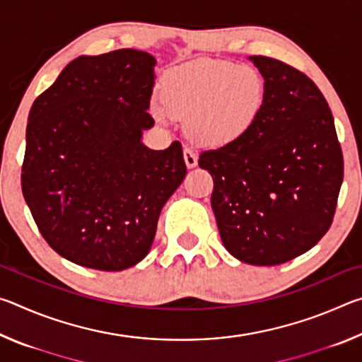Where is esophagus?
<instances>
[{"instance_id": "1", "label": "esophagus", "mask_w": 362, "mask_h": 362, "mask_svg": "<svg viewBox=\"0 0 362 362\" xmlns=\"http://www.w3.org/2000/svg\"><path fill=\"white\" fill-rule=\"evenodd\" d=\"M183 159H185V164L188 169H193L196 164H198V156L192 148H185L183 150Z\"/></svg>"}]
</instances>
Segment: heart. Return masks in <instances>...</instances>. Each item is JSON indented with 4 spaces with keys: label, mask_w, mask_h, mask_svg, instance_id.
Returning <instances> with one entry per match:
<instances>
[{
    "label": "heart",
    "mask_w": 362,
    "mask_h": 362,
    "mask_svg": "<svg viewBox=\"0 0 362 362\" xmlns=\"http://www.w3.org/2000/svg\"><path fill=\"white\" fill-rule=\"evenodd\" d=\"M161 97L151 103L156 119L187 121L196 142L217 148L252 131L265 107L267 84L254 66L199 59L164 73Z\"/></svg>",
    "instance_id": "b5f03b06"
}]
</instances>
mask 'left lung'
Instances as JSON below:
<instances>
[{"label": "left lung", "mask_w": 362, "mask_h": 362, "mask_svg": "<svg viewBox=\"0 0 362 362\" xmlns=\"http://www.w3.org/2000/svg\"><path fill=\"white\" fill-rule=\"evenodd\" d=\"M265 79V107L240 142L203 151L199 168L225 249L249 265H279L326 235L343 180L334 116L317 86L281 60L247 57Z\"/></svg>", "instance_id": "obj_1"}]
</instances>
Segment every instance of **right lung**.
I'll return each instance as SVG.
<instances>
[{
  "label": "right lung",
  "instance_id": "right-lung-1",
  "mask_svg": "<svg viewBox=\"0 0 362 362\" xmlns=\"http://www.w3.org/2000/svg\"><path fill=\"white\" fill-rule=\"evenodd\" d=\"M156 59L137 49L79 56L28 113L22 192L41 235L76 265L144 260L163 206L187 175L180 142L151 150Z\"/></svg>",
  "mask_w": 362,
  "mask_h": 362
}]
</instances>
